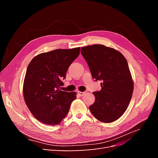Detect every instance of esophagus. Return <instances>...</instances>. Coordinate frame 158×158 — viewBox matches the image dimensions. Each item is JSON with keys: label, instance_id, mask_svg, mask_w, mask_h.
<instances>
[{"label": "esophagus", "instance_id": "esophagus-1", "mask_svg": "<svg viewBox=\"0 0 158 158\" xmlns=\"http://www.w3.org/2000/svg\"><path fill=\"white\" fill-rule=\"evenodd\" d=\"M78 94L80 95V96H83V95L85 94V92H78Z\"/></svg>", "mask_w": 158, "mask_h": 158}]
</instances>
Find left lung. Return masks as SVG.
Segmentation results:
<instances>
[{"mask_svg":"<svg viewBox=\"0 0 158 158\" xmlns=\"http://www.w3.org/2000/svg\"><path fill=\"white\" fill-rule=\"evenodd\" d=\"M92 78L102 81V89L94 92L95 100L89 107L91 113L103 123L120 118L131 102L134 84L126 59L120 52L103 45L81 49Z\"/></svg>","mask_w":158,"mask_h":158,"instance_id":"8db88e82","label":"left lung"}]
</instances>
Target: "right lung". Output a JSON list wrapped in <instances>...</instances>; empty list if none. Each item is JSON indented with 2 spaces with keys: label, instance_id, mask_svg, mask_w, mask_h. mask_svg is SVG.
<instances>
[{
  "label": "right lung",
  "instance_id": "right-lung-1",
  "mask_svg": "<svg viewBox=\"0 0 158 158\" xmlns=\"http://www.w3.org/2000/svg\"><path fill=\"white\" fill-rule=\"evenodd\" d=\"M80 50V47H77L43 52L28 65L23 82V98L30 112L41 123L59 125L69 113L76 93L60 88L64 84L66 71L78 56Z\"/></svg>",
  "mask_w": 158,
  "mask_h": 158
}]
</instances>
